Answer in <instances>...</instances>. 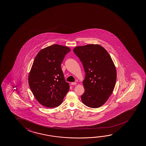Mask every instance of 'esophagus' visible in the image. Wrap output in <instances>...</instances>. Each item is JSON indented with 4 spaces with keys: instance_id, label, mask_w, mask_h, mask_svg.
Returning <instances> with one entry per match:
<instances>
[{
    "instance_id": "esophagus-1",
    "label": "esophagus",
    "mask_w": 146,
    "mask_h": 146,
    "mask_svg": "<svg viewBox=\"0 0 146 146\" xmlns=\"http://www.w3.org/2000/svg\"><path fill=\"white\" fill-rule=\"evenodd\" d=\"M71 84L72 85H76V84H77V83L76 82H72V83H71Z\"/></svg>"
}]
</instances>
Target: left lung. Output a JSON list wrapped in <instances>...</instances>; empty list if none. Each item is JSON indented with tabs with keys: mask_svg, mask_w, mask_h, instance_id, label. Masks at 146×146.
I'll list each match as a JSON object with an SVG mask.
<instances>
[{
	"mask_svg": "<svg viewBox=\"0 0 146 146\" xmlns=\"http://www.w3.org/2000/svg\"><path fill=\"white\" fill-rule=\"evenodd\" d=\"M73 51L86 72L82 102L89 108H99L108 101L115 88L117 80L115 64L108 51L99 44L77 46Z\"/></svg>",
	"mask_w": 146,
	"mask_h": 146,
	"instance_id": "1",
	"label": "left lung"
}]
</instances>
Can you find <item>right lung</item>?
Wrapping results in <instances>:
<instances>
[{"label": "right lung", "instance_id": "1", "mask_svg": "<svg viewBox=\"0 0 146 146\" xmlns=\"http://www.w3.org/2000/svg\"><path fill=\"white\" fill-rule=\"evenodd\" d=\"M70 51L68 47L54 44L36 55L29 73V86L36 100L44 106H59L69 90L60 66Z\"/></svg>", "mask_w": 146, "mask_h": 146}]
</instances>
